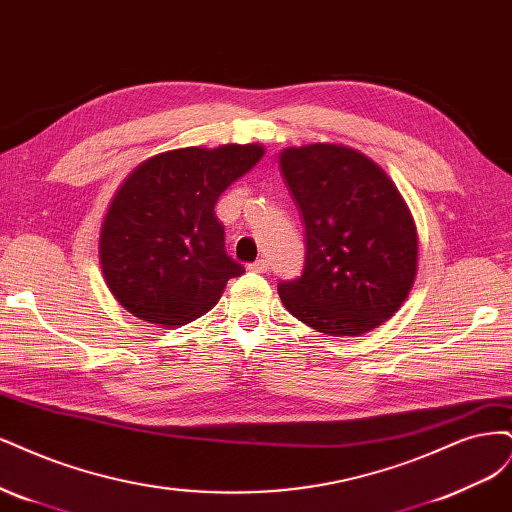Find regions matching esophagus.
Instances as JSON below:
<instances>
[{"mask_svg": "<svg viewBox=\"0 0 512 512\" xmlns=\"http://www.w3.org/2000/svg\"><path fill=\"white\" fill-rule=\"evenodd\" d=\"M249 270L257 272V274H266L270 270V263L266 259H259L255 263H249Z\"/></svg>", "mask_w": 512, "mask_h": 512, "instance_id": "34e87169", "label": "esophagus"}]
</instances>
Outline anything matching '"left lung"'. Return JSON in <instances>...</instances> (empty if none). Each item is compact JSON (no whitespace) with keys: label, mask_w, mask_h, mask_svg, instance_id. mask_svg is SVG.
<instances>
[{"label":"left lung","mask_w":512,"mask_h":512,"mask_svg":"<svg viewBox=\"0 0 512 512\" xmlns=\"http://www.w3.org/2000/svg\"><path fill=\"white\" fill-rule=\"evenodd\" d=\"M278 159L306 225V266L278 285L283 306L327 336L383 325L417 278V225L398 187L344 144L289 146Z\"/></svg>","instance_id":"1"}]
</instances>
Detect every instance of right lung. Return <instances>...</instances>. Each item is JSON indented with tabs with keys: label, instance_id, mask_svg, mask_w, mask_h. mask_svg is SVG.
I'll list each match as a JSON object with an SVG mask.
<instances>
[{
	"label": "right lung",
	"instance_id": "1",
	"mask_svg": "<svg viewBox=\"0 0 512 512\" xmlns=\"http://www.w3.org/2000/svg\"><path fill=\"white\" fill-rule=\"evenodd\" d=\"M263 153L257 142L187 146L142 161L114 193L100 232L114 300L163 327L195 321L217 304L244 268L225 253L214 204Z\"/></svg>",
	"mask_w": 512,
	"mask_h": 512
}]
</instances>
